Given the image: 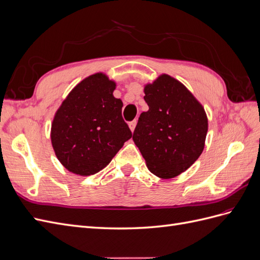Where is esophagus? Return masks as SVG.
<instances>
[{"label":"esophagus","instance_id":"1","mask_svg":"<svg viewBox=\"0 0 260 260\" xmlns=\"http://www.w3.org/2000/svg\"><path fill=\"white\" fill-rule=\"evenodd\" d=\"M136 125H137V119H135V120H132V121L129 122V127H130V130H131L132 132L135 131Z\"/></svg>","mask_w":260,"mask_h":260}]
</instances>
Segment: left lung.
<instances>
[{
  "mask_svg": "<svg viewBox=\"0 0 260 260\" xmlns=\"http://www.w3.org/2000/svg\"><path fill=\"white\" fill-rule=\"evenodd\" d=\"M144 93L148 111L140 115L132 139L152 174L175 178L203 152L208 130L206 113L193 94L168 75L146 84Z\"/></svg>",
  "mask_w": 260,
  "mask_h": 260,
  "instance_id": "8db88e82",
  "label": "left lung"
}]
</instances>
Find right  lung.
<instances>
[{
  "instance_id": "add662e5",
  "label": "right lung",
  "mask_w": 260,
  "mask_h": 260,
  "mask_svg": "<svg viewBox=\"0 0 260 260\" xmlns=\"http://www.w3.org/2000/svg\"><path fill=\"white\" fill-rule=\"evenodd\" d=\"M115 88L104 74L92 75L75 86L55 114L52 145L70 172L96 174L132 137L121 115L122 101L113 95Z\"/></svg>"
}]
</instances>
